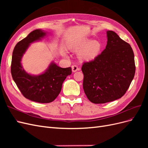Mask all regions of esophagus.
<instances>
[{"label":"esophagus","instance_id":"obj_1","mask_svg":"<svg viewBox=\"0 0 148 148\" xmlns=\"http://www.w3.org/2000/svg\"><path fill=\"white\" fill-rule=\"evenodd\" d=\"M71 69H72L73 72H76L77 70H79V69L78 68L77 65H73L72 66H71Z\"/></svg>","mask_w":148,"mask_h":148}]
</instances>
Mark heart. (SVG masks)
I'll use <instances>...</instances> for the list:
<instances>
[{"label":"heart","mask_w":148,"mask_h":148,"mask_svg":"<svg viewBox=\"0 0 148 148\" xmlns=\"http://www.w3.org/2000/svg\"><path fill=\"white\" fill-rule=\"evenodd\" d=\"M69 49L79 52V59L84 61H91L99 55L102 49L101 43L97 40L83 38L77 40L69 46Z\"/></svg>","instance_id":"b5f03b06"}]
</instances>
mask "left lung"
Returning a JSON list of instances; mask_svg holds the SVG:
<instances>
[{"instance_id": "obj_1", "label": "left lung", "mask_w": 148, "mask_h": 148, "mask_svg": "<svg viewBox=\"0 0 148 148\" xmlns=\"http://www.w3.org/2000/svg\"><path fill=\"white\" fill-rule=\"evenodd\" d=\"M106 49L96 59L84 62L83 86L88 99L104 104L122 97L135 73V57L130 45L113 31H107Z\"/></svg>"}]
</instances>
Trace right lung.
<instances>
[{
    "mask_svg": "<svg viewBox=\"0 0 148 148\" xmlns=\"http://www.w3.org/2000/svg\"><path fill=\"white\" fill-rule=\"evenodd\" d=\"M46 31L38 29L18 42L12 53L11 73L13 81L26 99L39 103H49L61 91L63 82L71 74V68H61L52 62L41 74L31 75L24 70L21 59L31 43L41 40Z\"/></svg>",
    "mask_w": 148,
    "mask_h": 148,
    "instance_id": "add662e5",
    "label": "right lung"
}]
</instances>
